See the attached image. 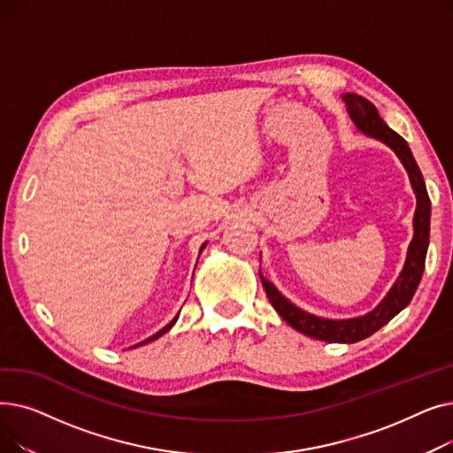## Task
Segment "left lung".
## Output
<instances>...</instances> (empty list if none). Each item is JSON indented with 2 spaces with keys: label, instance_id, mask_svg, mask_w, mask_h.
Here are the masks:
<instances>
[{
  "label": "left lung",
  "instance_id": "obj_1",
  "mask_svg": "<svg viewBox=\"0 0 453 453\" xmlns=\"http://www.w3.org/2000/svg\"><path fill=\"white\" fill-rule=\"evenodd\" d=\"M342 99L345 101L349 117L356 125V128H358L364 135L382 141L384 145H388L396 154V157L400 159L403 169H406L410 176L413 193L417 196V209L413 217V239L408 248L406 263H403L400 275L396 277L395 284L386 294V297L380 301L369 314L360 318H350V319H326V318L308 314L301 311L299 306H296L290 299L284 297L275 288L273 282L265 279L260 270H258V275H260V280H263V287L266 290V296L272 306L292 328L299 330L301 334L308 338L328 342V343H356L369 338L376 330L388 325L413 299L418 288V282L422 279L427 244H430L432 203H430V196H427L424 178L408 147V142L384 123V119L378 115V110L374 108V104H371L367 99L360 97V95L356 93H345L342 95Z\"/></svg>",
  "mask_w": 453,
  "mask_h": 453
}]
</instances>
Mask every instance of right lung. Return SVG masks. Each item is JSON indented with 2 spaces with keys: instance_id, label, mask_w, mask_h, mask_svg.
<instances>
[{
  "instance_id": "right-lung-1",
  "label": "right lung",
  "mask_w": 453,
  "mask_h": 453,
  "mask_svg": "<svg viewBox=\"0 0 453 453\" xmlns=\"http://www.w3.org/2000/svg\"><path fill=\"white\" fill-rule=\"evenodd\" d=\"M205 246H207V242H203V244H202V248H200V253H202V251H203V248H205ZM178 318H180V314H176V318H174V319H173V321H171V323H169V325H165V326H163V328H161V330H159V332H156V334H154V336H150V338H147V340H145V342H141V343H137V345H134V347H132V349H135V347H141V345H147V343H150V342H154V340H157V338H159V336H163V334H166V332H169V330H171V328H173V326H174V323H176V321H178Z\"/></svg>"
}]
</instances>
